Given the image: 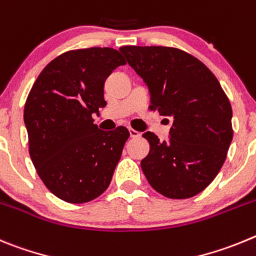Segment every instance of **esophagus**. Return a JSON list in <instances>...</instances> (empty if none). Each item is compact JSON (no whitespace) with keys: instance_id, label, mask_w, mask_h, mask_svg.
Masks as SVG:
<instances>
[{"instance_id":"1","label":"esophagus","mask_w":256,"mask_h":256,"mask_svg":"<svg viewBox=\"0 0 256 256\" xmlns=\"http://www.w3.org/2000/svg\"><path fill=\"white\" fill-rule=\"evenodd\" d=\"M128 132H130V136L131 138H139L140 136V132L136 130H134V128H128Z\"/></svg>"}]
</instances>
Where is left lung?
<instances>
[{
  "label": "left lung",
  "mask_w": 256,
  "mask_h": 256,
  "mask_svg": "<svg viewBox=\"0 0 256 256\" xmlns=\"http://www.w3.org/2000/svg\"><path fill=\"white\" fill-rule=\"evenodd\" d=\"M120 50L148 86L150 110L172 121L167 142L142 134L150 145L140 163L145 177L166 198L195 196L220 171L234 138L228 98L213 72L185 50L160 46Z\"/></svg>",
  "instance_id": "8db88e82"
}]
</instances>
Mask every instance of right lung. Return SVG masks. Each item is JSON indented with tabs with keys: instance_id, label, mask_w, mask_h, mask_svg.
Segmentation results:
<instances>
[{
	"instance_id": "right-lung-1",
	"label": "right lung",
	"mask_w": 256,
	"mask_h": 256,
	"mask_svg": "<svg viewBox=\"0 0 256 256\" xmlns=\"http://www.w3.org/2000/svg\"><path fill=\"white\" fill-rule=\"evenodd\" d=\"M126 61L114 48L68 50L50 61L24 108L29 154L46 188L64 202H90L110 186L130 134L103 131L93 114L104 107V82Z\"/></svg>"
}]
</instances>
